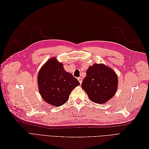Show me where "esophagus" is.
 <instances>
[{"instance_id": "1", "label": "esophagus", "mask_w": 149, "mask_h": 149, "mask_svg": "<svg viewBox=\"0 0 149 149\" xmlns=\"http://www.w3.org/2000/svg\"><path fill=\"white\" fill-rule=\"evenodd\" d=\"M78 80L79 81V82L80 83V84L82 83V81H83V79L81 78H78Z\"/></svg>"}]
</instances>
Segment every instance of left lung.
<instances>
[{
  "label": "left lung",
  "mask_w": 149,
  "mask_h": 149,
  "mask_svg": "<svg viewBox=\"0 0 149 149\" xmlns=\"http://www.w3.org/2000/svg\"><path fill=\"white\" fill-rule=\"evenodd\" d=\"M118 85L116 73L103 64H94L89 67L81 86L90 100L104 104L114 96Z\"/></svg>",
  "instance_id": "obj_1"
}]
</instances>
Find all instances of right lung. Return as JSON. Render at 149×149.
<instances>
[{"instance_id":"right-lung-1","label":"right lung","mask_w":149,"mask_h":149,"mask_svg":"<svg viewBox=\"0 0 149 149\" xmlns=\"http://www.w3.org/2000/svg\"><path fill=\"white\" fill-rule=\"evenodd\" d=\"M38 84L43 100L59 107L67 102L72 90L80 84L77 79L65 70L63 65L55 58H52L39 71Z\"/></svg>"}]
</instances>
